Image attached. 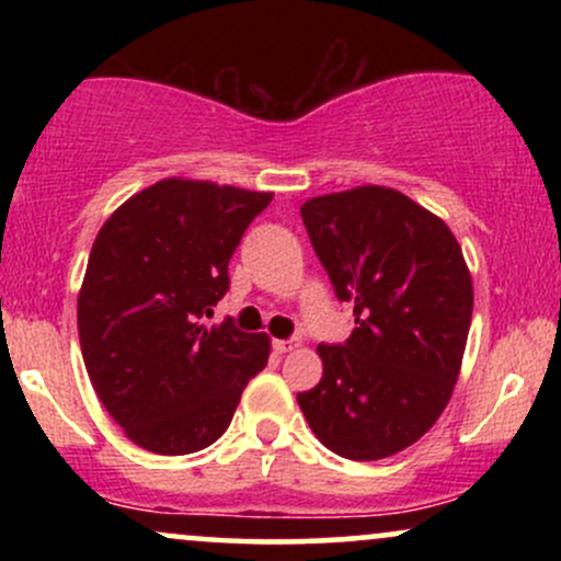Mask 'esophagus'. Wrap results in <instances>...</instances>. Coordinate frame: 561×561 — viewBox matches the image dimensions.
Segmentation results:
<instances>
[{
  "instance_id": "1",
  "label": "esophagus",
  "mask_w": 561,
  "mask_h": 561,
  "mask_svg": "<svg viewBox=\"0 0 561 561\" xmlns=\"http://www.w3.org/2000/svg\"><path fill=\"white\" fill-rule=\"evenodd\" d=\"M298 345H300L298 340H274V351L276 353H289V351H295Z\"/></svg>"
}]
</instances>
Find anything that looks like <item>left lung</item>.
<instances>
[{
  "label": "left lung",
  "instance_id": "8db88e82",
  "mask_svg": "<svg viewBox=\"0 0 561 561\" xmlns=\"http://www.w3.org/2000/svg\"><path fill=\"white\" fill-rule=\"evenodd\" d=\"M300 216L356 327L343 345L317 347L324 375L298 405L337 456L385 459L420 440L450 401L472 276L446 224L388 186L311 197Z\"/></svg>",
  "mask_w": 561,
  "mask_h": 561
}]
</instances>
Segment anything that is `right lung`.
<instances>
[{
	"label": "right lung",
	"instance_id": "obj_1",
	"mask_svg": "<svg viewBox=\"0 0 561 561\" xmlns=\"http://www.w3.org/2000/svg\"><path fill=\"white\" fill-rule=\"evenodd\" d=\"M272 192L163 179L100 229L79 293L83 364L107 414L139 448L195 454L227 433L266 334L205 324L229 259Z\"/></svg>",
	"mask_w": 561,
	"mask_h": 561
}]
</instances>
